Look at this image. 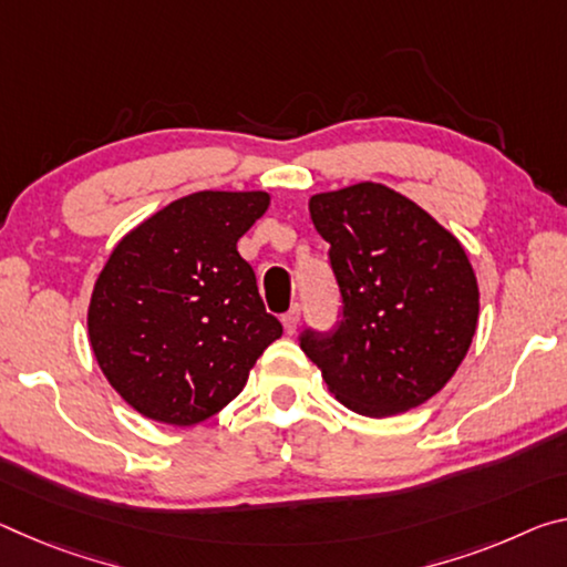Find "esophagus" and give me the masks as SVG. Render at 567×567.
I'll use <instances>...</instances> for the list:
<instances>
[{
	"label": "esophagus",
	"instance_id": "esophagus-1",
	"mask_svg": "<svg viewBox=\"0 0 567 567\" xmlns=\"http://www.w3.org/2000/svg\"><path fill=\"white\" fill-rule=\"evenodd\" d=\"M282 326H285L287 332L298 330V326H300V305H292V308L285 312V316H282Z\"/></svg>",
	"mask_w": 567,
	"mask_h": 567
}]
</instances>
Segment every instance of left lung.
Instances as JSON below:
<instances>
[{
    "mask_svg": "<svg viewBox=\"0 0 567 567\" xmlns=\"http://www.w3.org/2000/svg\"><path fill=\"white\" fill-rule=\"evenodd\" d=\"M310 219L330 245L343 316L308 328L300 348L350 411L416 409L452 379L472 346L480 287L460 239L373 182L316 194Z\"/></svg>",
    "mask_w": 567,
    "mask_h": 567,
    "instance_id": "1",
    "label": "left lung"
}]
</instances>
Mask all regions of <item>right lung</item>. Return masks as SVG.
Here are the masks:
<instances>
[{"label":"right lung","mask_w":567,"mask_h":567,"mask_svg":"<svg viewBox=\"0 0 567 567\" xmlns=\"http://www.w3.org/2000/svg\"><path fill=\"white\" fill-rule=\"evenodd\" d=\"M267 206L265 192H196L113 249L90 298V346L143 416L174 426L214 416L282 336L237 251Z\"/></svg>","instance_id":"add662e5"}]
</instances>
